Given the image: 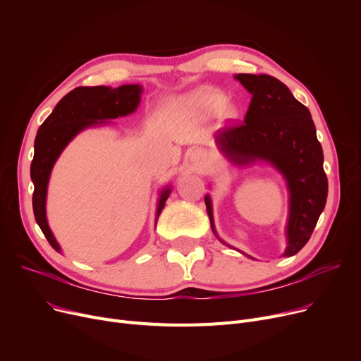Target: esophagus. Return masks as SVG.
Instances as JSON below:
<instances>
[{"instance_id": "esophagus-1", "label": "esophagus", "mask_w": 361, "mask_h": 361, "mask_svg": "<svg viewBox=\"0 0 361 361\" xmlns=\"http://www.w3.org/2000/svg\"><path fill=\"white\" fill-rule=\"evenodd\" d=\"M195 157H202V155L200 154H195Z\"/></svg>"}]
</instances>
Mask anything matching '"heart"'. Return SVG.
I'll return each mask as SVG.
<instances>
[{"instance_id":"heart-1","label":"heart","mask_w":361,"mask_h":361,"mask_svg":"<svg viewBox=\"0 0 361 361\" xmlns=\"http://www.w3.org/2000/svg\"><path fill=\"white\" fill-rule=\"evenodd\" d=\"M188 102H190L195 108L206 112V114H215L225 104V97L221 92L211 90V89H202L196 93H193L190 98H188ZM224 114L226 117H234L235 116V109L231 105H226L224 107Z\"/></svg>"}]
</instances>
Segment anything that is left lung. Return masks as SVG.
I'll return each instance as SVG.
<instances>
[{
	"mask_svg": "<svg viewBox=\"0 0 361 361\" xmlns=\"http://www.w3.org/2000/svg\"><path fill=\"white\" fill-rule=\"evenodd\" d=\"M235 79L252 93V101L244 121L221 128L216 143L231 162L245 165L267 161L287 180L290 215L283 256L290 257L305 247L325 209L328 178L324 150L310 111L293 97L286 85L268 74L241 73ZM204 203L216 235L209 196H204Z\"/></svg>",
	"mask_w": 361,
	"mask_h": 361,
	"instance_id": "left-lung-1",
	"label": "left lung"
}]
</instances>
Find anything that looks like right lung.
<instances>
[{"instance_id": "1", "label": "right lung", "mask_w": 361, "mask_h": 361, "mask_svg": "<svg viewBox=\"0 0 361 361\" xmlns=\"http://www.w3.org/2000/svg\"><path fill=\"white\" fill-rule=\"evenodd\" d=\"M142 92L143 89L139 85H123L116 89L106 86L75 87L56 104L49 117L37 130L35 155L30 164V178L35 185L32 204L35 219L54 250L61 253L60 244L56 243L48 226L45 204L48 181L55 161L59 159L71 139L82 130L102 124L105 120L128 116L133 111H136ZM169 192L171 188L165 187L161 193L157 221L164 209Z\"/></svg>"}]
</instances>
